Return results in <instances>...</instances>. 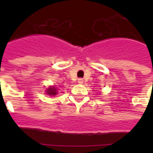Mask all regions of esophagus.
Listing matches in <instances>:
<instances>
[{"label":"esophagus","mask_w":153,"mask_h":153,"mask_svg":"<svg viewBox=\"0 0 153 153\" xmlns=\"http://www.w3.org/2000/svg\"><path fill=\"white\" fill-rule=\"evenodd\" d=\"M78 83H79V84H82V83H83V79H81V78L78 79Z\"/></svg>","instance_id":"obj_1"}]
</instances>
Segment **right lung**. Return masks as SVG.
Masks as SVG:
<instances>
[{"instance_id":"1","label":"right lung","mask_w":153,"mask_h":153,"mask_svg":"<svg viewBox=\"0 0 153 153\" xmlns=\"http://www.w3.org/2000/svg\"><path fill=\"white\" fill-rule=\"evenodd\" d=\"M57 93V90L55 86H50L47 90V94L50 96H55Z\"/></svg>"}]
</instances>
